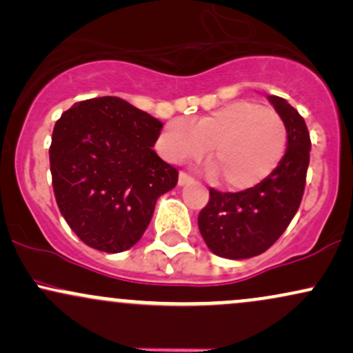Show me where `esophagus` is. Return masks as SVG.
Returning <instances> with one entry per match:
<instances>
[{
  "mask_svg": "<svg viewBox=\"0 0 353 353\" xmlns=\"http://www.w3.org/2000/svg\"><path fill=\"white\" fill-rule=\"evenodd\" d=\"M189 182H192V177L188 172H179V185H185Z\"/></svg>",
  "mask_w": 353,
  "mask_h": 353,
  "instance_id": "obj_1",
  "label": "esophagus"
}]
</instances>
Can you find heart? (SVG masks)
Listing matches in <instances>:
<instances>
[{
    "label": "heart",
    "instance_id": "heart-1",
    "mask_svg": "<svg viewBox=\"0 0 353 353\" xmlns=\"http://www.w3.org/2000/svg\"><path fill=\"white\" fill-rule=\"evenodd\" d=\"M208 148L210 172L222 188L250 189L281 164L287 128L272 109L239 99L199 117L194 125L169 121L159 136L161 152L174 164L199 159Z\"/></svg>",
    "mask_w": 353,
    "mask_h": 353
}]
</instances>
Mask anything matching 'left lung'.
<instances>
[{
  "mask_svg": "<svg viewBox=\"0 0 353 353\" xmlns=\"http://www.w3.org/2000/svg\"><path fill=\"white\" fill-rule=\"evenodd\" d=\"M287 128V151L267 179L241 192L209 189L197 217L201 236L214 254L249 259L265 252L289 228L301 205L310 161L305 121L283 98L267 96Z\"/></svg>",
  "mask_w": 353,
  "mask_h": 353,
  "instance_id": "1",
  "label": "left lung"
}]
</instances>
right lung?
Returning a JSON list of instances; mask_svg holds the SVG:
<instances>
[{
    "label": "right lung",
    "instance_id": "right-lung-1",
    "mask_svg": "<svg viewBox=\"0 0 353 353\" xmlns=\"http://www.w3.org/2000/svg\"><path fill=\"white\" fill-rule=\"evenodd\" d=\"M163 123L116 96L76 103L56 121L50 165L58 208L84 244L131 249L151 222L157 197L176 188V168L154 143Z\"/></svg>",
    "mask_w": 353,
    "mask_h": 353
}]
</instances>
